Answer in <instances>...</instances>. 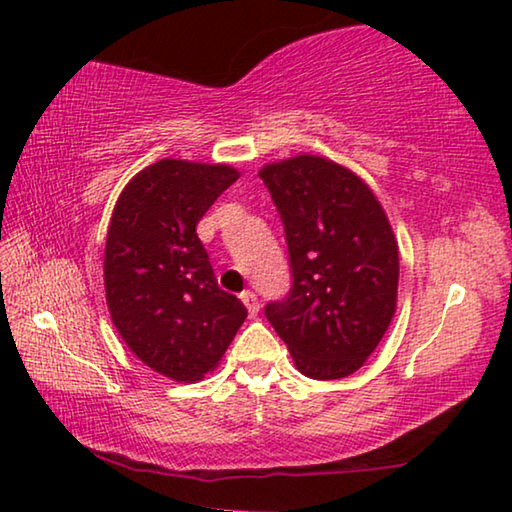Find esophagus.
Returning <instances> with one entry per match:
<instances>
[{"instance_id":"1","label":"esophagus","mask_w":512,"mask_h":512,"mask_svg":"<svg viewBox=\"0 0 512 512\" xmlns=\"http://www.w3.org/2000/svg\"><path fill=\"white\" fill-rule=\"evenodd\" d=\"M241 302H244V305H246L250 318H255L259 314V300H257V296H255L253 291L241 293Z\"/></svg>"}]
</instances>
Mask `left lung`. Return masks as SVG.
<instances>
[{
  "label": "left lung",
  "mask_w": 512,
  "mask_h": 512,
  "mask_svg": "<svg viewBox=\"0 0 512 512\" xmlns=\"http://www.w3.org/2000/svg\"><path fill=\"white\" fill-rule=\"evenodd\" d=\"M287 232L293 287L266 318L311 379L357 372L397 309L400 255L384 207L357 173L302 153L259 171Z\"/></svg>",
  "instance_id": "obj_1"
}]
</instances>
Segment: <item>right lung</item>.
I'll return each mask as SVG.
<instances>
[{
  "instance_id": "right-lung-1",
  "label": "right lung",
  "mask_w": 512,
  "mask_h": 512,
  "mask_svg": "<svg viewBox=\"0 0 512 512\" xmlns=\"http://www.w3.org/2000/svg\"><path fill=\"white\" fill-rule=\"evenodd\" d=\"M239 178L230 164L164 158L135 173L108 225L103 284L112 325L173 381L219 366L248 311L216 284L196 223Z\"/></svg>"
}]
</instances>
